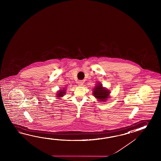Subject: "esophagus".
<instances>
[{
    "label": "esophagus",
    "mask_w": 161,
    "mask_h": 161,
    "mask_svg": "<svg viewBox=\"0 0 161 161\" xmlns=\"http://www.w3.org/2000/svg\"><path fill=\"white\" fill-rule=\"evenodd\" d=\"M83 80H79V82H78V85L79 86H82L83 85Z\"/></svg>",
    "instance_id": "esophagus-1"
}]
</instances>
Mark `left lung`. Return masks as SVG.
<instances>
[{
	"mask_svg": "<svg viewBox=\"0 0 161 161\" xmlns=\"http://www.w3.org/2000/svg\"><path fill=\"white\" fill-rule=\"evenodd\" d=\"M93 94L100 101H105L109 95V90L103 87L102 84H98L93 90Z\"/></svg>",
	"mask_w": 161,
	"mask_h": 161,
	"instance_id": "obj_1",
	"label": "left lung"
}]
</instances>
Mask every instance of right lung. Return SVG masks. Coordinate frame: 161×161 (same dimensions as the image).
I'll return each mask as SVG.
<instances>
[{"label": "right lung", "instance_id": "obj_1", "mask_svg": "<svg viewBox=\"0 0 161 161\" xmlns=\"http://www.w3.org/2000/svg\"><path fill=\"white\" fill-rule=\"evenodd\" d=\"M65 90L64 89V90H61L60 91H59L58 92V94H56L57 95V97H62L63 96H64V94H65Z\"/></svg>", "mask_w": 161, "mask_h": 161}]
</instances>
